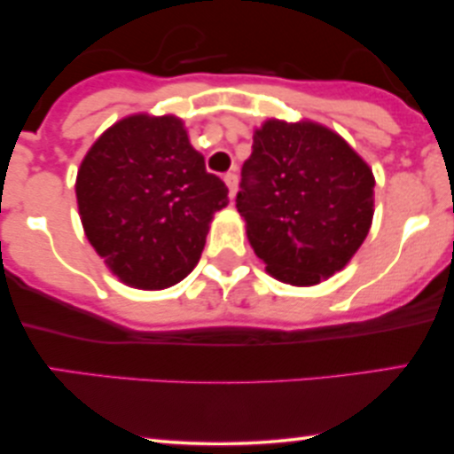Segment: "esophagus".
Listing matches in <instances>:
<instances>
[{
  "instance_id": "1",
  "label": "esophagus",
  "mask_w": 454,
  "mask_h": 454,
  "mask_svg": "<svg viewBox=\"0 0 454 454\" xmlns=\"http://www.w3.org/2000/svg\"><path fill=\"white\" fill-rule=\"evenodd\" d=\"M223 181H226L228 185V196H231V200H234V196H237V187H239V176L234 173H226L223 175Z\"/></svg>"
}]
</instances>
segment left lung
<instances>
[{
  "label": "left lung",
  "mask_w": 454,
  "mask_h": 454,
  "mask_svg": "<svg viewBox=\"0 0 454 454\" xmlns=\"http://www.w3.org/2000/svg\"><path fill=\"white\" fill-rule=\"evenodd\" d=\"M372 168L314 121L269 119L254 132L237 209L275 279L314 286L350 262L373 217Z\"/></svg>",
  "instance_id": "8db88e82"
}]
</instances>
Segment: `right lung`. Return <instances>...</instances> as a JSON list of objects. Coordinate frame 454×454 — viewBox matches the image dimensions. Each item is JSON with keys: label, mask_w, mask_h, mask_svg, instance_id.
<instances>
[{"label": "right lung", "mask_w": 454, "mask_h": 454, "mask_svg": "<svg viewBox=\"0 0 454 454\" xmlns=\"http://www.w3.org/2000/svg\"><path fill=\"white\" fill-rule=\"evenodd\" d=\"M82 228L123 284L161 290L200 260L213 213L228 187L207 173L173 114H132L87 151L76 176Z\"/></svg>", "instance_id": "obj_1"}]
</instances>
